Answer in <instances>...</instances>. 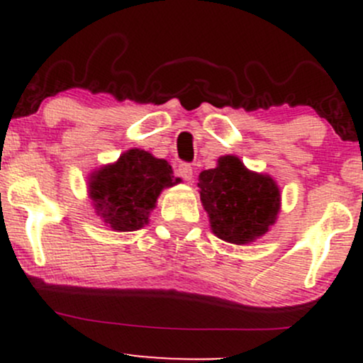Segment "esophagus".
I'll use <instances>...</instances> for the list:
<instances>
[{"label": "esophagus", "instance_id": "esophagus-1", "mask_svg": "<svg viewBox=\"0 0 363 363\" xmlns=\"http://www.w3.org/2000/svg\"><path fill=\"white\" fill-rule=\"evenodd\" d=\"M177 176L184 179V181H191V177H193V167H191V164H187V162H182V164H179Z\"/></svg>", "mask_w": 363, "mask_h": 363}]
</instances>
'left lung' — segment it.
Listing matches in <instances>:
<instances>
[{"mask_svg":"<svg viewBox=\"0 0 363 363\" xmlns=\"http://www.w3.org/2000/svg\"><path fill=\"white\" fill-rule=\"evenodd\" d=\"M199 194L216 237L247 244L264 235L280 210V191L269 176L251 172L234 155L220 157L199 174Z\"/></svg>","mask_w":363,"mask_h":363,"instance_id":"8db88e82","label":"left lung"}]
</instances>
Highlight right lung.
<instances>
[{"instance_id": "add662e5", "label": "right lung", "mask_w": 363, "mask_h": 363, "mask_svg": "<svg viewBox=\"0 0 363 363\" xmlns=\"http://www.w3.org/2000/svg\"><path fill=\"white\" fill-rule=\"evenodd\" d=\"M176 182L167 160L135 148L123 153L116 164L97 170L89 189L104 222L114 230L131 232L148 223L160 191Z\"/></svg>"}]
</instances>
